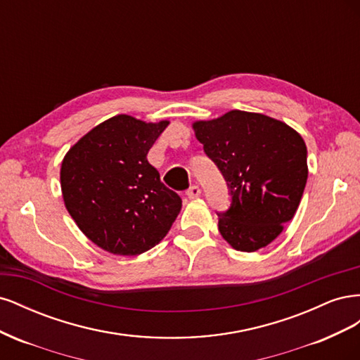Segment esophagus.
Instances as JSON below:
<instances>
[{
  "instance_id": "esophagus-1",
  "label": "esophagus",
  "mask_w": 360,
  "mask_h": 360,
  "mask_svg": "<svg viewBox=\"0 0 360 360\" xmlns=\"http://www.w3.org/2000/svg\"><path fill=\"white\" fill-rule=\"evenodd\" d=\"M186 195H188V198H191V200H195V198H198L200 195H201V189H200L198 186H191V188L188 189Z\"/></svg>"
}]
</instances>
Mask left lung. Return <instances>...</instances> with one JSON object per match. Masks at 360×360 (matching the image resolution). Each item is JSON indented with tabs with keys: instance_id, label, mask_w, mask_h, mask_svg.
I'll return each mask as SVG.
<instances>
[{
	"instance_id": "obj_1",
	"label": "left lung",
	"mask_w": 360,
	"mask_h": 360,
	"mask_svg": "<svg viewBox=\"0 0 360 360\" xmlns=\"http://www.w3.org/2000/svg\"><path fill=\"white\" fill-rule=\"evenodd\" d=\"M192 126L230 189V209L217 213L219 233L242 252L267 246L302 200L308 179L303 138L279 120L237 110Z\"/></svg>"
}]
</instances>
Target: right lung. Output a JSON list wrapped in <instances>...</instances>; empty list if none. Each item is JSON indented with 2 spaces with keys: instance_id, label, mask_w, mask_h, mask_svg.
I'll return each instance as SVG.
<instances>
[{
  "instance_id": "add662e5",
  "label": "right lung",
  "mask_w": 360,
  "mask_h": 360,
  "mask_svg": "<svg viewBox=\"0 0 360 360\" xmlns=\"http://www.w3.org/2000/svg\"><path fill=\"white\" fill-rule=\"evenodd\" d=\"M168 124L120 114L91 129L63 159L66 209L79 230L108 252H146L167 236L180 213L181 198L147 160Z\"/></svg>"
}]
</instances>
